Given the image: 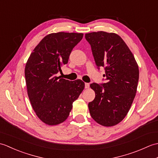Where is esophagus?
<instances>
[{"label":"esophagus","instance_id":"obj_1","mask_svg":"<svg viewBox=\"0 0 158 158\" xmlns=\"http://www.w3.org/2000/svg\"><path fill=\"white\" fill-rule=\"evenodd\" d=\"M89 84L88 83H85V89H88V88H89Z\"/></svg>","mask_w":158,"mask_h":158}]
</instances>
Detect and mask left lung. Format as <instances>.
<instances>
[{
	"instance_id": "obj_1",
	"label": "left lung",
	"mask_w": 158,
	"mask_h": 158,
	"mask_svg": "<svg viewBox=\"0 0 158 158\" xmlns=\"http://www.w3.org/2000/svg\"><path fill=\"white\" fill-rule=\"evenodd\" d=\"M97 68L103 67L104 83H93L95 98L89 102V113L104 126L119 123L128 113L136 96L139 78L138 64L123 40L115 33L103 31L85 35Z\"/></svg>"
}]
</instances>
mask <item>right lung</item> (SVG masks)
<instances>
[{
	"instance_id": "1",
	"label": "right lung",
	"mask_w": 158,
	"mask_h": 158,
	"mask_svg": "<svg viewBox=\"0 0 158 158\" xmlns=\"http://www.w3.org/2000/svg\"><path fill=\"white\" fill-rule=\"evenodd\" d=\"M82 33H52L43 38L26 62L25 78L28 98L36 115L48 125L61 123L69 117L73 102L84 89L81 80L69 81L57 77L68 63Z\"/></svg>"
}]
</instances>
